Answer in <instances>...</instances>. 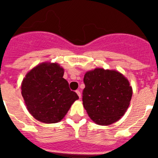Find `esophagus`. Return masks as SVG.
<instances>
[{"label":"esophagus","instance_id":"34e87169","mask_svg":"<svg viewBox=\"0 0 158 158\" xmlns=\"http://www.w3.org/2000/svg\"><path fill=\"white\" fill-rule=\"evenodd\" d=\"M76 93H77V94L78 95V96H79V98H81V94L80 91H79V90H77Z\"/></svg>","mask_w":158,"mask_h":158}]
</instances>
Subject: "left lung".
I'll list each match as a JSON object with an SVG mask.
<instances>
[{
	"label": "left lung",
	"instance_id": "1",
	"mask_svg": "<svg viewBox=\"0 0 158 158\" xmlns=\"http://www.w3.org/2000/svg\"><path fill=\"white\" fill-rule=\"evenodd\" d=\"M82 101L92 120L108 126L122 118L132 97L129 81L116 70L96 68L84 77Z\"/></svg>",
	"mask_w": 158,
	"mask_h": 158
}]
</instances>
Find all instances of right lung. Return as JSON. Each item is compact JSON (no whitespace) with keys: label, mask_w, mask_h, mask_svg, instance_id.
<instances>
[{"label":"right lung","mask_w":158,"mask_h":158,"mask_svg":"<svg viewBox=\"0 0 158 158\" xmlns=\"http://www.w3.org/2000/svg\"><path fill=\"white\" fill-rule=\"evenodd\" d=\"M58 63L43 62L27 73L21 84V94L27 111L38 121L56 123L65 117L77 94L63 78Z\"/></svg>","instance_id":"obj_1"}]
</instances>
